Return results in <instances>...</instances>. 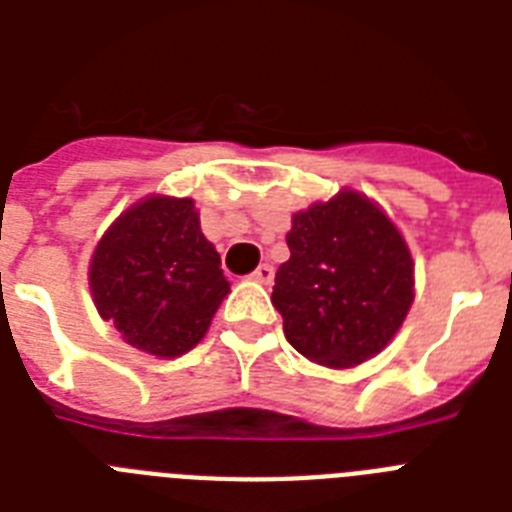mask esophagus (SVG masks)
Returning a JSON list of instances; mask_svg holds the SVG:
<instances>
[{
  "instance_id": "1",
  "label": "esophagus",
  "mask_w": 512,
  "mask_h": 512,
  "mask_svg": "<svg viewBox=\"0 0 512 512\" xmlns=\"http://www.w3.org/2000/svg\"><path fill=\"white\" fill-rule=\"evenodd\" d=\"M252 281H257V284H271V281H273V265H268V263L257 265V271L252 273Z\"/></svg>"
}]
</instances>
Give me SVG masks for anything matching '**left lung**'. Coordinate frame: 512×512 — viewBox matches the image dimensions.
Listing matches in <instances>:
<instances>
[{
	"label": "left lung",
	"mask_w": 512,
	"mask_h": 512,
	"mask_svg": "<svg viewBox=\"0 0 512 512\" xmlns=\"http://www.w3.org/2000/svg\"><path fill=\"white\" fill-rule=\"evenodd\" d=\"M273 305L289 345L329 369L374 358L414 303L409 244L364 193L342 188L292 215Z\"/></svg>",
	"instance_id": "obj_1"
}]
</instances>
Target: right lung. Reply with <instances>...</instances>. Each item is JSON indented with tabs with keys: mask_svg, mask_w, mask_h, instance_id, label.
Here are the masks:
<instances>
[{
	"mask_svg": "<svg viewBox=\"0 0 512 512\" xmlns=\"http://www.w3.org/2000/svg\"><path fill=\"white\" fill-rule=\"evenodd\" d=\"M87 279L100 316L156 358L196 348L231 292L193 199L164 193L135 201L108 225Z\"/></svg>",
	"mask_w": 512,
	"mask_h": 512,
	"instance_id": "right-lung-1",
	"label": "right lung"
}]
</instances>
